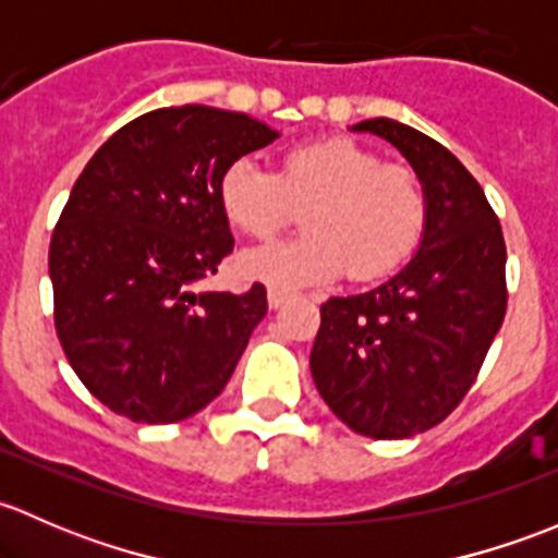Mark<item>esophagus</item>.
Segmentation results:
<instances>
[{"instance_id":"1","label":"esophagus","mask_w":558,"mask_h":558,"mask_svg":"<svg viewBox=\"0 0 558 558\" xmlns=\"http://www.w3.org/2000/svg\"><path fill=\"white\" fill-rule=\"evenodd\" d=\"M289 291H283V289H269L267 291V302H269V307H272V311H278V307H283V302L289 300Z\"/></svg>"}]
</instances>
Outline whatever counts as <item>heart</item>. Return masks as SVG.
<instances>
[{
    "instance_id": "obj_1",
    "label": "heart",
    "mask_w": 558,
    "mask_h": 558,
    "mask_svg": "<svg viewBox=\"0 0 558 558\" xmlns=\"http://www.w3.org/2000/svg\"><path fill=\"white\" fill-rule=\"evenodd\" d=\"M218 202L234 229L258 240L305 210L307 234L240 256L245 278L278 289L324 283L345 267L353 280L386 278L418 251L429 227V194L418 172L380 161L351 140L294 145L278 174L253 159L232 161L218 180Z\"/></svg>"
}]
</instances>
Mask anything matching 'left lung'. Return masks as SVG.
Wrapping results in <instances>:
<instances>
[{
	"label": "left lung",
	"mask_w": 558,
	"mask_h": 558,
	"mask_svg": "<svg viewBox=\"0 0 558 558\" xmlns=\"http://www.w3.org/2000/svg\"><path fill=\"white\" fill-rule=\"evenodd\" d=\"M353 132L378 134L410 161L429 227L393 278L320 305L311 373L342 424L402 440L446 421L475 384L508 311V251L481 183L437 140L391 118Z\"/></svg>",
	"instance_id": "left-lung-1"
}]
</instances>
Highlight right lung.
Segmentation results:
<instances>
[{
  "label": "right lung",
  "instance_id": "1",
  "mask_svg": "<svg viewBox=\"0 0 558 558\" xmlns=\"http://www.w3.org/2000/svg\"><path fill=\"white\" fill-rule=\"evenodd\" d=\"M278 132L245 112L161 107L118 129L50 238L56 335L83 386L137 424L199 413L232 378L267 291H196L232 253L218 180Z\"/></svg>",
  "mask_w": 558,
  "mask_h": 558
}]
</instances>
